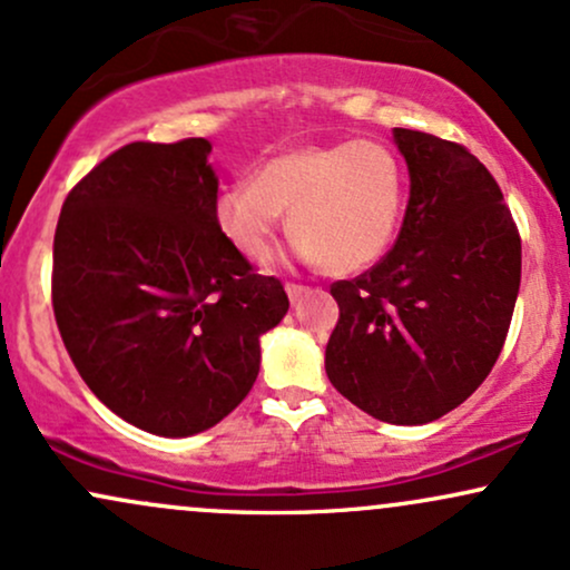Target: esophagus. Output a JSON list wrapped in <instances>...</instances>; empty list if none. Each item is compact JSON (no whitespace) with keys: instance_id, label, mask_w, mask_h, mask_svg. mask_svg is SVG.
I'll return each instance as SVG.
<instances>
[{"instance_id":"obj_1","label":"esophagus","mask_w":570,"mask_h":570,"mask_svg":"<svg viewBox=\"0 0 570 570\" xmlns=\"http://www.w3.org/2000/svg\"><path fill=\"white\" fill-rule=\"evenodd\" d=\"M305 292H307V286H303V284H292V281H289V284H286V294H289L292 303H294V299L303 297Z\"/></svg>"}]
</instances>
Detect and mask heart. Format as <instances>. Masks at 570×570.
Masks as SVG:
<instances>
[{
    "mask_svg": "<svg viewBox=\"0 0 570 570\" xmlns=\"http://www.w3.org/2000/svg\"><path fill=\"white\" fill-rule=\"evenodd\" d=\"M407 206V171L381 141L313 144L278 155L254 179L219 195L217 222L248 259L273 252L284 212L311 263L330 273L375 265L394 244Z\"/></svg>",
    "mask_w": 570,
    "mask_h": 570,
    "instance_id": "obj_1",
    "label": "heart"
}]
</instances>
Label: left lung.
<instances>
[{
  "label": "left lung",
  "mask_w": 570,
  "mask_h": 570,
  "mask_svg": "<svg viewBox=\"0 0 570 570\" xmlns=\"http://www.w3.org/2000/svg\"><path fill=\"white\" fill-rule=\"evenodd\" d=\"M410 200L381 263L330 286L326 375L367 415L421 426L480 389L520 292L522 240L499 181L463 144L394 128Z\"/></svg>",
  "instance_id": "left-lung-1"
}]
</instances>
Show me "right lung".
Returning <instances> with one entry per match:
<instances>
[{
	"label": "right lung",
	"mask_w": 570,
	"mask_h": 570,
	"mask_svg": "<svg viewBox=\"0 0 570 570\" xmlns=\"http://www.w3.org/2000/svg\"><path fill=\"white\" fill-rule=\"evenodd\" d=\"M212 144L134 141L69 189L53 238V313L88 389L158 436L217 426L289 311L217 222Z\"/></svg>",
	"instance_id": "1"
}]
</instances>
